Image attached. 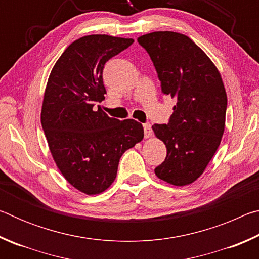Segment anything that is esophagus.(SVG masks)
<instances>
[{
    "label": "esophagus",
    "mask_w": 259,
    "mask_h": 259,
    "mask_svg": "<svg viewBox=\"0 0 259 259\" xmlns=\"http://www.w3.org/2000/svg\"><path fill=\"white\" fill-rule=\"evenodd\" d=\"M153 134V130H152V126L150 123H145L144 124V135H145L146 138H150Z\"/></svg>",
    "instance_id": "esophagus-1"
}]
</instances>
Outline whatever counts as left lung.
Segmentation results:
<instances>
[{
	"instance_id": "1",
	"label": "left lung",
	"mask_w": 259,
	"mask_h": 259,
	"mask_svg": "<svg viewBox=\"0 0 259 259\" xmlns=\"http://www.w3.org/2000/svg\"><path fill=\"white\" fill-rule=\"evenodd\" d=\"M137 41L151 57L162 93L177 100L168 123L152 125L166 147L155 175L171 185H187L203 174L221 144L227 107L224 83L209 57L186 35L153 32Z\"/></svg>"
}]
</instances>
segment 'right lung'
I'll use <instances>...</instances> for the list:
<instances>
[{
  "mask_svg": "<svg viewBox=\"0 0 259 259\" xmlns=\"http://www.w3.org/2000/svg\"><path fill=\"white\" fill-rule=\"evenodd\" d=\"M133 43L105 34L80 37L59 57L47 83L41 123L48 145L66 181L88 195L112 185L121 156L144 138L139 122L95 107L106 94L105 64Z\"/></svg>",
  "mask_w": 259,
  "mask_h": 259,
  "instance_id": "right-lung-1",
  "label": "right lung"
}]
</instances>
